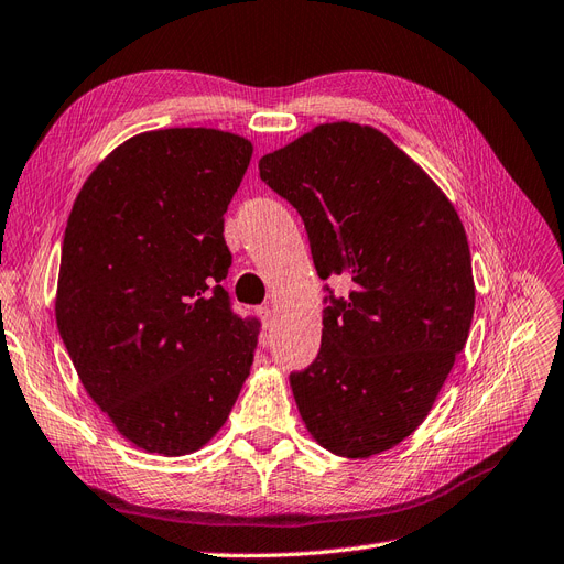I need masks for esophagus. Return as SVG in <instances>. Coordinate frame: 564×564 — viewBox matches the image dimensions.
I'll list each match as a JSON object with an SVG mask.
<instances>
[{"label": "esophagus", "mask_w": 564, "mask_h": 564, "mask_svg": "<svg viewBox=\"0 0 564 564\" xmlns=\"http://www.w3.org/2000/svg\"><path fill=\"white\" fill-rule=\"evenodd\" d=\"M259 315H261V322H263V329H272V322H275V315H272L270 305H263V308H259Z\"/></svg>", "instance_id": "1"}]
</instances>
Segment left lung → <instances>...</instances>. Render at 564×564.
<instances>
[{
    "instance_id": "8db88e82",
    "label": "left lung",
    "mask_w": 564,
    "mask_h": 564,
    "mask_svg": "<svg viewBox=\"0 0 564 564\" xmlns=\"http://www.w3.org/2000/svg\"><path fill=\"white\" fill-rule=\"evenodd\" d=\"M261 181L303 218L324 284L322 346L289 373L324 449L367 458L429 416L475 311L466 230L452 202L386 133L319 124L259 162Z\"/></svg>"
}]
</instances>
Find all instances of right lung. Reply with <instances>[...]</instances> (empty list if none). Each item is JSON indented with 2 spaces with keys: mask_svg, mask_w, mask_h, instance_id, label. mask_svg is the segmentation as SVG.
<instances>
[{
  "mask_svg": "<svg viewBox=\"0 0 564 564\" xmlns=\"http://www.w3.org/2000/svg\"><path fill=\"white\" fill-rule=\"evenodd\" d=\"M251 143L160 129L115 148L63 237L56 324L82 386L150 454L197 452L226 423L261 322L232 313L224 214Z\"/></svg>",
  "mask_w": 564,
  "mask_h": 564,
  "instance_id": "add662e5",
  "label": "right lung"
}]
</instances>
